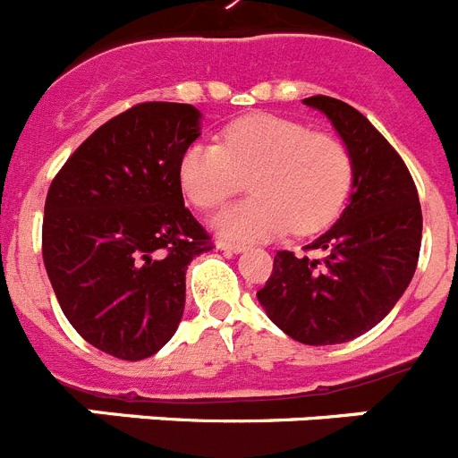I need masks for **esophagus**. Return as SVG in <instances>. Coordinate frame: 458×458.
Listing matches in <instances>:
<instances>
[{
	"instance_id": "obj_1",
	"label": "esophagus",
	"mask_w": 458,
	"mask_h": 458,
	"mask_svg": "<svg viewBox=\"0 0 458 458\" xmlns=\"http://www.w3.org/2000/svg\"><path fill=\"white\" fill-rule=\"evenodd\" d=\"M216 249H221V251L225 253H242L246 249L244 244H240V242H228V240H218L216 242Z\"/></svg>"
}]
</instances>
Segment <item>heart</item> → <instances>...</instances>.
I'll use <instances>...</instances> for the list:
<instances>
[{
    "label": "heart",
    "mask_w": 458,
    "mask_h": 458,
    "mask_svg": "<svg viewBox=\"0 0 458 458\" xmlns=\"http://www.w3.org/2000/svg\"><path fill=\"white\" fill-rule=\"evenodd\" d=\"M249 186L256 196L214 221L234 240H265L285 230L325 228L344 207L352 180L348 147L332 133L274 114L225 126L224 145L196 142L180 161V184L198 209H216Z\"/></svg>",
    "instance_id": "heart-1"
}]
</instances>
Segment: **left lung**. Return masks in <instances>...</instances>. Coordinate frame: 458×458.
Masks as SVG:
<instances>
[{"mask_svg":"<svg viewBox=\"0 0 458 458\" xmlns=\"http://www.w3.org/2000/svg\"><path fill=\"white\" fill-rule=\"evenodd\" d=\"M327 114L352 161V191L339 221L304 246L278 251L258 301L278 329L306 345L357 339L403 295L417 269L421 207L403 158L360 110L332 97L304 98Z\"/></svg>","mask_w":458,"mask_h":458,"instance_id":"obj_1","label":"left lung"}]
</instances>
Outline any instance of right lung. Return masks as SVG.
<instances>
[{
  "instance_id": "obj_1",
  "label": "right lung",
  "mask_w": 458,
  "mask_h": 458,
  "mask_svg": "<svg viewBox=\"0 0 458 458\" xmlns=\"http://www.w3.org/2000/svg\"><path fill=\"white\" fill-rule=\"evenodd\" d=\"M189 103H138L82 142L50 184L43 262L64 316L94 348L138 361L177 332L186 269L212 240L184 207Z\"/></svg>"
}]
</instances>
